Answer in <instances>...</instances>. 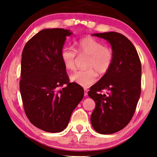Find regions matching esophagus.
<instances>
[{
	"label": "esophagus",
	"mask_w": 157,
	"mask_h": 157,
	"mask_svg": "<svg viewBox=\"0 0 157 157\" xmlns=\"http://www.w3.org/2000/svg\"><path fill=\"white\" fill-rule=\"evenodd\" d=\"M88 91H89V90L87 89H84V96H86V95H88Z\"/></svg>",
	"instance_id": "obj_1"
}]
</instances>
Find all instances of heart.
Returning a JSON list of instances; mask_svg holds the SVG:
<instances>
[{"mask_svg":"<svg viewBox=\"0 0 157 157\" xmlns=\"http://www.w3.org/2000/svg\"><path fill=\"white\" fill-rule=\"evenodd\" d=\"M79 56H88L84 71H77L70 76V80L82 86L88 87L96 80L97 73L104 75L109 70L113 61V53L110 48L103 45L92 37L82 39L75 44ZM71 47L63 48L61 59L68 71L75 69L77 53Z\"/></svg>","mask_w":157,"mask_h":157,"instance_id":"obj_1","label":"heart"}]
</instances>
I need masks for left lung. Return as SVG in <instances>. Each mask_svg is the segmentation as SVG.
Returning a JSON list of instances; mask_svg holds the SVG:
<instances>
[{"label":"left lung","mask_w":157,"mask_h":157,"mask_svg":"<svg viewBox=\"0 0 157 157\" xmlns=\"http://www.w3.org/2000/svg\"><path fill=\"white\" fill-rule=\"evenodd\" d=\"M91 35L107 40L113 53L109 70L88 92L95 102L91 116L93 128L101 134H111L126 127L136 110L141 89V63L134 45L123 34L109 32ZM101 90L107 94H101Z\"/></svg>","instance_id":"obj_1"}]
</instances>
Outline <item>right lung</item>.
Wrapping results in <instances>:
<instances>
[{
  "label": "right lung",
  "instance_id": "add662e5",
  "mask_svg": "<svg viewBox=\"0 0 157 157\" xmlns=\"http://www.w3.org/2000/svg\"><path fill=\"white\" fill-rule=\"evenodd\" d=\"M72 34L62 28L44 29L26 43L22 52L20 91L25 112L32 124L47 132L66 129L84 97L82 87L69 82L61 59L66 36Z\"/></svg>",
  "mask_w": 157,
  "mask_h": 157
}]
</instances>
